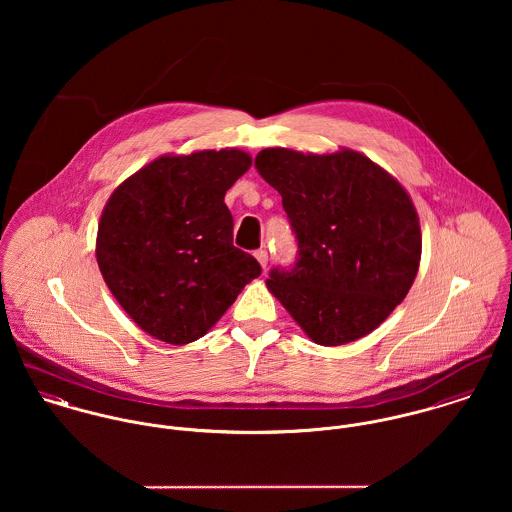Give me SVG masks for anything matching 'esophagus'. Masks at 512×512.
I'll use <instances>...</instances> for the list:
<instances>
[{
  "label": "esophagus",
  "instance_id": "1",
  "mask_svg": "<svg viewBox=\"0 0 512 512\" xmlns=\"http://www.w3.org/2000/svg\"><path fill=\"white\" fill-rule=\"evenodd\" d=\"M254 256H256V260H258V264L266 270V266H268V252H266L264 248H260V250L254 252Z\"/></svg>",
  "mask_w": 512,
  "mask_h": 512
}]
</instances>
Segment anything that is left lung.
<instances>
[{"mask_svg": "<svg viewBox=\"0 0 512 512\" xmlns=\"http://www.w3.org/2000/svg\"><path fill=\"white\" fill-rule=\"evenodd\" d=\"M254 167L280 195L299 254L272 270L268 290L317 345L374 331L410 292L422 230L406 189L366 155L262 149Z\"/></svg>", "mask_w": 512, "mask_h": 512, "instance_id": "obj_1", "label": "left lung"}]
</instances>
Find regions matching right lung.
I'll return each mask as SVG.
<instances>
[{"mask_svg": "<svg viewBox=\"0 0 512 512\" xmlns=\"http://www.w3.org/2000/svg\"><path fill=\"white\" fill-rule=\"evenodd\" d=\"M252 165L242 149L161 155L110 195L96 260L147 335L187 345L207 335L262 268L232 244L226 191Z\"/></svg>", "mask_w": 512, "mask_h": 512, "instance_id": "right-lung-1", "label": "right lung"}]
</instances>
